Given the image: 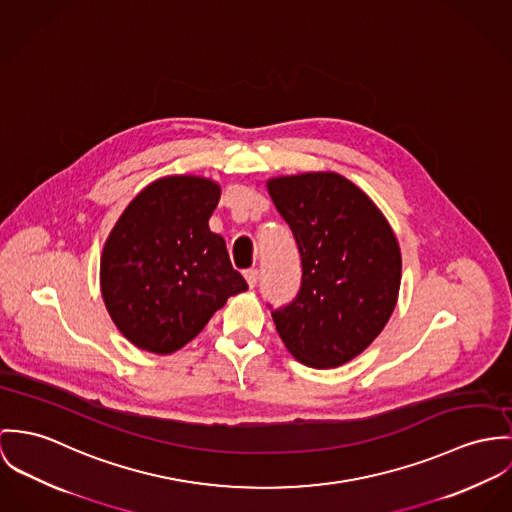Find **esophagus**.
Listing matches in <instances>:
<instances>
[{
    "mask_svg": "<svg viewBox=\"0 0 512 512\" xmlns=\"http://www.w3.org/2000/svg\"><path fill=\"white\" fill-rule=\"evenodd\" d=\"M243 277H245L247 284L253 288L257 284V279H259V271L257 269H247V271H243Z\"/></svg>",
    "mask_w": 512,
    "mask_h": 512,
    "instance_id": "esophagus-1",
    "label": "esophagus"
}]
</instances>
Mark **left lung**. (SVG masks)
I'll use <instances>...</instances> for the list:
<instances>
[{"mask_svg": "<svg viewBox=\"0 0 512 512\" xmlns=\"http://www.w3.org/2000/svg\"><path fill=\"white\" fill-rule=\"evenodd\" d=\"M292 229L302 284L273 320L286 349L314 369L340 367L371 345L397 306L402 259L373 200L338 172L267 182Z\"/></svg>", "mask_w": 512, "mask_h": 512, "instance_id": "1", "label": "left lung"}]
</instances>
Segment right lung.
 Here are the masks:
<instances>
[{"mask_svg": "<svg viewBox=\"0 0 512 512\" xmlns=\"http://www.w3.org/2000/svg\"><path fill=\"white\" fill-rule=\"evenodd\" d=\"M220 192L204 176L159 178L110 231L100 288L117 330L139 349L169 355L184 347L229 296L247 290L224 237L208 226Z\"/></svg>", "mask_w": 512, "mask_h": 512, "instance_id": "right-lung-1", "label": "right lung"}]
</instances>
